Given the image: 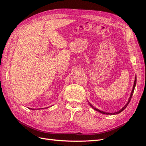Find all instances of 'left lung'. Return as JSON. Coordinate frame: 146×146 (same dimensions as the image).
I'll return each mask as SVG.
<instances>
[{
  "mask_svg": "<svg viewBox=\"0 0 146 146\" xmlns=\"http://www.w3.org/2000/svg\"><path fill=\"white\" fill-rule=\"evenodd\" d=\"M136 77H135V82H134V85H133V90H132V91H131V95H130V98H129V101H128V102H127V104L124 106V107H123L121 110H119V111H118L117 112H116V113H106V112H104V111H100V110H98V109H96V108H94L93 106H92L91 104H90V106L91 107L93 108V109H94V110H96V111H99V112H100V113H103V114H118V113H121V112H122L123 110H124L127 107V105H129V102H130V100H131V97H132V96H133V92H134V90H135V86H136Z\"/></svg>",
  "mask_w": 146,
  "mask_h": 146,
  "instance_id": "8db88e82",
  "label": "left lung"
}]
</instances>
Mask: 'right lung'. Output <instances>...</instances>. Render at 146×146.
I'll return each mask as SVG.
<instances>
[{"mask_svg": "<svg viewBox=\"0 0 146 146\" xmlns=\"http://www.w3.org/2000/svg\"><path fill=\"white\" fill-rule=\"evenodd\" d=\"M31 110H32V108H31ZM32 110H33V109H32Z\"/></svg>", "mask_w": 146, "mask_h": 146, "instance_id": "right-lung-1", "label": "right lung"}]
</instances>
